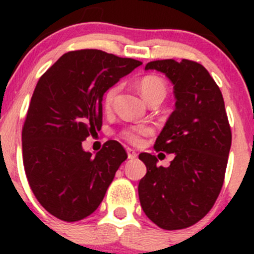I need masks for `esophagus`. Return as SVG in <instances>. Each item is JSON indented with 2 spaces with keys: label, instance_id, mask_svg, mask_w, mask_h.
I'll list each match as a JSON object with an SVG mask.
<instances>
[{
  "label": "esophagus",
  "instance_id": "esophagus-1",
  "mask_svg": "<svg viewBox=\"0 0 254 254\" xmlns=\"http://www.w3.org/2000/svg\"><path fill=\"white\" fill-rule=\"evenodd\" d=\"M127 158H130V160H135V158L137 157V153L135 152V150H132V148L130 147L127 148Z\"/></svg>",
  "mask_w": 254,
  "mask_h": 254
}]
</instances>
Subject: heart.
Here are the masks:
<instances>
[{
  "label": "heart",
  "instance_id": "1",
  "mask_svg": "<svg viewBox=\"0 0 254 254\" xmlns=\"http://www.w3.org/2000/svg\"><path fill=\"white\" fill-rule=\"evenodd\" d=\"M137 88H139L140 93H141L142 98L145 99L146 103H151V102H162L165 99L166 94H167V87L166 83L157 76L148 75L142 77L137 83ZM118 93V86H113L104 94L103 103L106 108H109L114 102L115 96ZM152 132V129L147 125H137V127H130L125 129L122 132V136L129 142L134 143V145H139L142 141L143 136H147Z\"/></svg>",
  "mask_w": 254,
  "mask_h": 254
}]
</instances>
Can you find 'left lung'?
<instances>
[{"label": "left lung", "instance_id": "1", "mask_svg": "<svg viewBox=\"0 0 254 254\" xmlns=\"http://www.w3.org/2000/svg\"><path fill=\"white\" fill-rule=\"evenodd\" d=\"M145 70L162 72L173 84L176 108L155 143L173 153L167 168L141 152L146 175L139 199L146 216L165 230L191 226L210 211L224 184L231 129L220 88L203 65L190 60L151 61Z\"/></svg>", "mask_w": 254, "mask_h": 254}]
</instances>
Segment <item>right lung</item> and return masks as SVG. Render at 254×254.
I'll use <instances>...</instances> for the list:
<instances>
[{"label": "right lung", "mask_w": 254, "mask_h": 254, "mask_svg": "<svg viewBox=\"0 0 254 254\" xmlns=\"http://www.w3.org/2000/svg\"><path fill=\"white\" fill-rule=\"evenodd\" d=\"M140 65L86 49L61 56L38 81L22 131L23 163L35 198L58 219L91 215L127 160L115 140L96 155L82 141L101 130L104 93Z\"/></svg>", "instance_id": "1"}]
</instances>
